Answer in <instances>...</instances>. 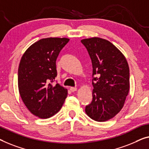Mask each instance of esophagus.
I'll use <instances>...</instances> for the list:
<instances>
[{
	"instance_id": "esophagus-1",
	"label": "esophagus",
	"mask_w": 149,
	"mask_h": 149,
	"mask_svg": "<svg viewBox=\"0 0 149 149\" xmlns=\"http://www.w3.org/2000/svg\"><path fill=\"white\" fill-rule=\"evenodd\" d=\"M77 90V88H75V87H71V88H70L71 92H75V91H76Z\"/></svg>"
}]
</instances>
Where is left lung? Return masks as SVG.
Returning a JSON list of instances; mask_svg holds the SVG:
<instances>
[{"instance_id": "1", "label": "left lung", "mask_w": 149, "mask_h": 149, "mask_svg": "<svg viewBox=\"0 0 149 149\" xmlns=\"http://www.w3.org/2000/svg\"><path fill=\"white\" fill-rule=\"evenodd\" d=\"M81 42L87 49L93 68V100L86 106V113L95 121H107L122 110L129 92L128 62L108 40L92 37Z\"/></svg>"}]
</instances>
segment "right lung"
<instances>
[{"mask_svg":"<svg viewBox=\"0 0 149 149\" xmlns=\"http://www.w3.org/2000/svg\"><path fill=\"white\" fill-rule=\"evenodd\" d=\"M69 41L65 37L41 39L21 57L18 70L20 96L27 109L40 118L57 114L67 97V89L52 82L57 76V56Z\"/></svg>","mask_w":149,"mask_h":149,"instance_id":"obj_1","label":"right lung"}]
</instances>
